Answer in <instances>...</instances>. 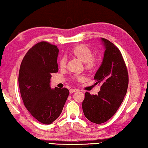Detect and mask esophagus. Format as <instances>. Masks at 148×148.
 <instances>
[{
    "mask_svg": "<svg viewBox=\"0 0 148 148\" xmlns=\"http://www.w3.org/2000/svg\"><path fill=\"white\" fill-rule=\"evenodd\" d=\"M77 91H78V90H77V89H70L69 92L71 94V93H74L75 92H77Z\"/></svg>",
    "mask_w": 148,
    "mask_h": 148,
    "instance_id": "1",
    "label": "esophagus"
}]
</instances>
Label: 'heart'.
Listing matches in <instances>:
<instances>
[{
	"mask_svg": "<svg viewBox=\"0 0 148 148\" xmlns=\"http://www.w3.org/2000/svg\"><path fill=\"white\" fill-rule=\"evenodd\" d=\"M71 53L74 56L79 58L81 60L85 63V68L88 70H92L96 67L97 64V60L93 57L92 50L88 46L85 45H78L75 46L71 50ZM66 58L64 56L60 58L58 64L61 68H64L66 66ZM77 79H80L79 76L75 77Z\"/></svg>",
	"mask_w": 148,
	"mask_h": 148,
	"instance_id": "1",
	"label": "heart"
}]
</instances>
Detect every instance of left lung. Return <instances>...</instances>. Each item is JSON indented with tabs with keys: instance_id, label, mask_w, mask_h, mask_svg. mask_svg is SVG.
<instances>
[{
	"instance_id": "1",
	"label": "left lung",
	"mask_w": 148,
	"mask_h": 148,
	"mask_svg": "<svg viewBox=\"0 0 148 148\" xmlns=\"http://www.w3.org/2000/svg\"><path fill=\"white\" fill-rule=\"evenodd\" d=\"M102 64L94 76L96 84H101L98 94L86 92L82 103L85 116L91 122L101 124L109 120L118 110L126 95L129 75L122 54L118 48L105 38Z\"/></svg>"
}]
</instances>
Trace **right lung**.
<instances>
[{"mask_svg":"<svg viewBox=\"0 0 148 148\" xmlns=\"http://www.w3.org/2000/svg\"><path fill=\"white\" fill-rule=\"evenodd\" d=\"M58 48L40 42L28 50L20 65L19 86L23 104L39 122L49 125L62 112L69 91L50 88L51 74L58 72Z\"/></svg>","mask_w":148,"mask_h":148,"instance_id":"1","label":"right lung"}]
</instances>
